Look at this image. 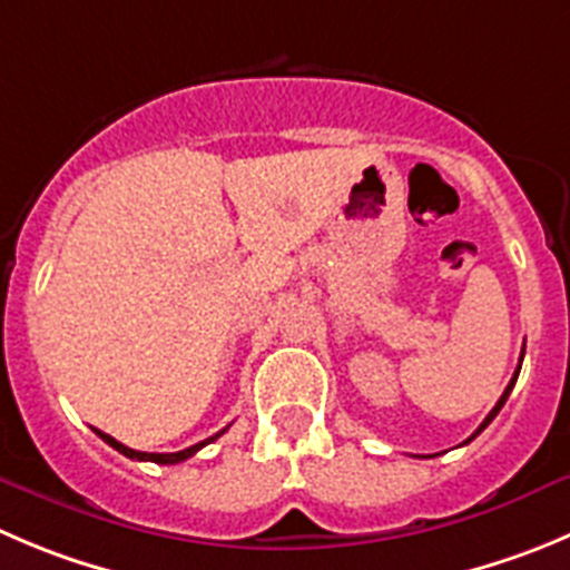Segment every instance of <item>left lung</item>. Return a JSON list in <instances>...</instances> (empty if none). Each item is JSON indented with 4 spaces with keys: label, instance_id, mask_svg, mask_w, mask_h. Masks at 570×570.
Wrapping results in <instances>:
<instances>
[{
    "label": "left lung",
    "instance_id": "1",
    "mask_svg": "<svg viewBox=\"0 0 570 570\" xmlns=\"http://www.w3.org/2000/svg\"><path fill=\"white\" fill-rule=\"evenodd\" d=\"M520 363H523V357H520ZM518 375H520V366H518V370H514V377H512V381H509L507 392H503V394H501V400H498V403H495V409H492V411H490V414H487V420H484V422H481V425H479V431H475V433H473V436H470V439H475V436H479V433H481V431H484V428H487V425H490V422H492V420H495V414H498V411H501V409H503V403H507V397H509V392H512V386H514V381H518ZM470 439H468V442H470ZM468 442H464V444H468Z\"/></svg>",
    "mask_w": 570,
    "mask_h": 570
}]
</instances>
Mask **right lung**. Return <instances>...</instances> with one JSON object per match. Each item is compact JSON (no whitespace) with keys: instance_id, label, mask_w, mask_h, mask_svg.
<instances>
[{"instance_id":"right-lung-1","label":"right lung","mask_w":570,"mask_h":570,"mask_svg":"<svg viewBox=\"0 0 570 570\" xmlns=\"http://www.w3.org/2000/svg\"><path fill=\"white\" fill-rule=\"evenodd\" d=\"M95 431H97V428H95ZM224 431H226V428H224ZM224 431H220V433H224ZM220 433H215V436H209V439H204V442L193 444V448H184V451H178V453H142V451H134V448H126V444H122V442H117V439H114V436H108V433H102V431H97V436H100L102 442H108V444H111L114 451H119V453H122V456H128V459H137V462L178 464V462H184V459L195 456V453H198L200 448H204V444L215 442V439H218Z\"/></svg>"}]
</instances>
